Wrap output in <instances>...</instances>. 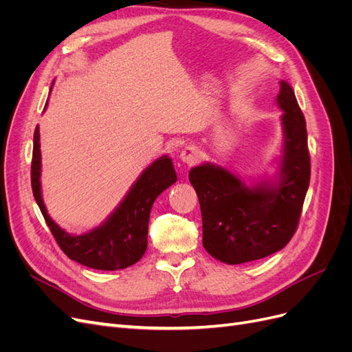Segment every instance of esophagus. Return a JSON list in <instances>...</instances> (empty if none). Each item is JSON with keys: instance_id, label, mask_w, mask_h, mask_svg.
I'll return each instance as SVG.
<instances>
[{"instance_id": "esophagus-1", "label": "esophagus", "mask_w": 352, "mask_h": 352, "mask_svg": "<svg viewBox=\"0 0 352 352\" xmlns=\"http://www.w3.org/2000/svg\"><path fill=\"white\" fill-rule=\"evenodd\" d=\"M199 158H201V151L197 146H186L184 148L182 153H180V160L189 166L198 163Z\"/></svg>"}]
</instances>
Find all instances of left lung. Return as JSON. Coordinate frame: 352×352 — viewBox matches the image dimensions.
I'll use <instances>...</instances> for the list:
<instances>
[{"instance_id": "8db88e82", "label": "left lung", "mask_w": 352, "mask_h": 352, "mask_svg": "<svg viewBox=\"0 0 352 352\" xmlns=\"http://www.w3.org/2000/svg\"><path fill=\"white\" fill-rule=\"evenodd\" d=\"M285 133L279 182L247 186L226 168L201 164L190 168L202 216V245L226 264L260 260L282 250L300 223L310 185V153L304 114L289 83L278 95Z\"/></svg>"}]
</instances>
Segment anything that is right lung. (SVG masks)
<instances>
[{
    "instance_id": "1",
    "label": "right lung",
    "mask_w": 352,
    "mask_h": 352,
    "mask_svg": "<svg viewBox=\"0 0 352 352\" xmlns=\"http://www.w3.org/2000/svg\"><path fill=\"white\" fill-rule=\"evenodd\" d=\"M41 150L39 127L34 133V153H32L30 180L32 192L44 216L47 225L61 251L73 261L97 270H120L141 260L148 242V221L155 198L164 189L172 186L176 172L172 160L167 155L144 170L122 204L100 228L74 236L63 230L48 216L41 195Z\"/></svg>"
}]
</instances>
